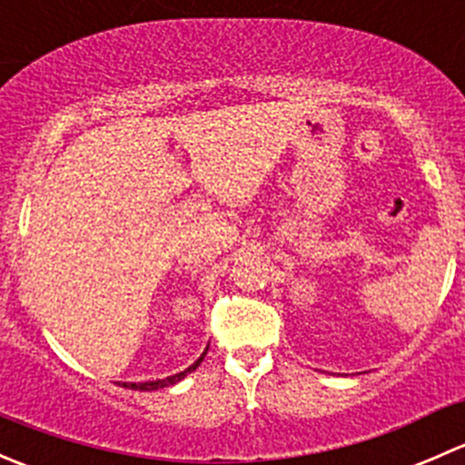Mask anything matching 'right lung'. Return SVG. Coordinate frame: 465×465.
Masks as SVG:
<instances>
[{"label":"right lung","instance_id":"obj_1","mask_svg":"<svg viewBox=\"0 0 465 465\" xmlns=\"http://www.w3.org/2000/svg\"><path fill=\"white\" fill-rule=\"evenodd\" d=\"M206 351H209V346L204 349V353L200 355L198 360H195L193 364H191L189 369H184V371L175 373V376H168V378H159V380H145V382H119V387H125V389H134V391H154V389H163V387H171V384H177L180 380H184L189 376L191 371H195V369L200 367V362L204 360Z\"/></svg>","mask_w":465,"mask_h":465}]
</instances>
